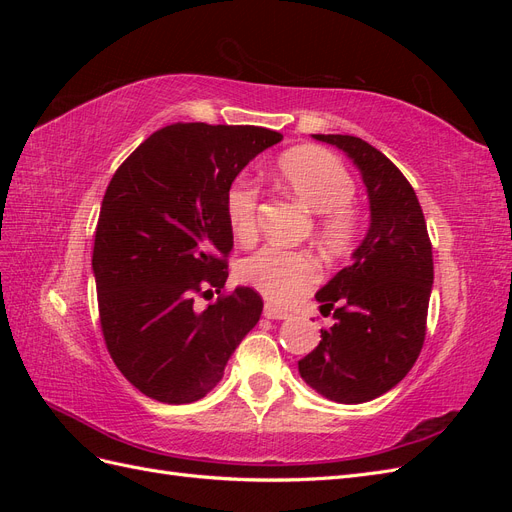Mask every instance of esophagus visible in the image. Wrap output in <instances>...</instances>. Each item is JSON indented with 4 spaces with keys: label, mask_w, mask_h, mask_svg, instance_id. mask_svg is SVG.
I'll use <instances>...</instances> for the list:
<instances>
[{
    "label": "esophagus",
    "mask_w": 512,
    "mask_h": 512,
    "mask_svg": "<svg viewBox=\"0 0 512 512\" xmlns=\"http://www.w3.org/2000/svg\"><path fill=\"white\" fill-rule=\"evenodd\" d=\"M265 316L271 318V320H286L290 314L284 312V309H280L273 303H265Z\"/></svg>",
    "instance_id": "obj_1"
}]
</instances>
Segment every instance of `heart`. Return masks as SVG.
Listing matches in <instances>:
<instances>
[{"mask_svg": "<svg viewBox=\"0 0 512 512\" xmlns=\"http://www.w3.org/2000/svg\"><path fill=\"white\" fill-rule=\"evenodd\" d=\"M277 179L303 207L318 213L316 237L322 250L333 256L348 254L359 237L361 220L350 205L354 181L333 153L318 147H299L284 153L277 164ZM258 192L245 183H232L226 192V218L232 235L241 243L256 239ZM318 262L312 254L282 247H262L241 260L237 277L273 303H292L318 282Z\"/></svg>", "mask_w": 512, "mask_h": 512, "instance_id": "1", "label": "heart"}]
</instances>
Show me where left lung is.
I'll list each match as a JSON object with an SVG mask.
<instances>
[{"mask_svg": "<svg viewBox=\"0 0 512 512\" xmlns=\"http://www.w3.org/2000/svg\"><path fill=\"white\" fill-rule=\"evenodd\" d=\"M361 170L369 230L352 265L316 292L335 324L299 361L301 378L337 404H363L406 378L425 342L433 256L418 198L401 170L363 138L314 134Z\"/></svg>", "mask_w": 512, "mask_h": 512, "instance_id": "left-lung-1", "label": "left lung"}]
</instances>
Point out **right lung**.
I'll return each instance as SVG.
<instances>
[{
    "mask_svg": "<svg viewBox=\"0 0 512 512\" xmlns=\"http://www.w3.org/2000/svg\"><path fill=\"white\" fill-rule=\"evenodd\" d=\"M256 126L175 123L153 132L108 183L94 243L104 342L117 369L162 404H192L224 376L262 314L237 286L203 313L196 293L222 292L232 230L226 192L260 151L282 141Z\"/></svg>",
    "mask_w": 512,
    "mask_h": 512,
    "instance_id": "add662e5",
    "label": "right lung"
}]
</instances>
